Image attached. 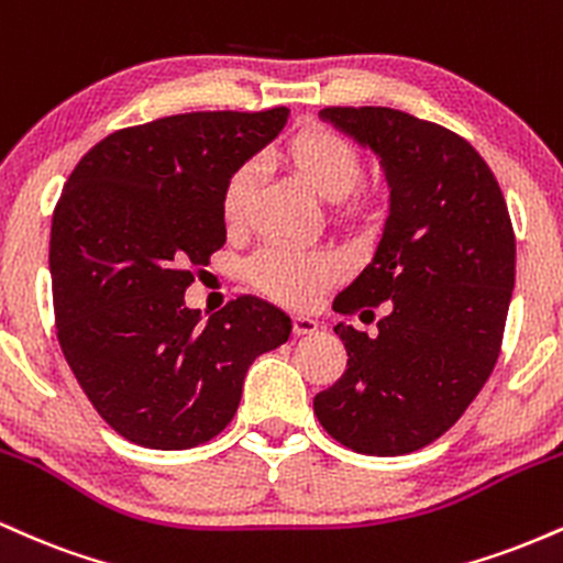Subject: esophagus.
Returning a JSON list of instances; mask_svg holds the SVG:
<instances>
[{
    "mask_svg": "<svg viewBox=\"0 0 563 563\" xmlns=\"http://www.w3.org/2000/svg\"><path fill=\"white\" fill-rule=\"evenodd\" d=\"M290 325H294L296 335H307V333L318 331L320 322L314 318H307V314H294V318H290Z\"/></svg>",
    "mask_w": 563,
    "mask_h": 563,
    "instance_id": "obj_1",
    "label": "esophagus"
}]
</instances>
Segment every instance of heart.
Returning a JSON list of instances; mask_svg holds the SVG:
<instances>
[{"label":"heart","instance_id":"b5f03b06","mask_svg":"<svg viewBox=\"0 0 563 563\" xmlns=\"http://www.w3.org/2000/svg\"><path fill=\"white\" fill-rule=\"evenodd\" d=\"M277 161L294 174L309 192L335 206L344 222H363L371 217L373 198L360 183L365 177V158L352 140L325 126H303L290 134L277 151ZM254 174L235 169L222 190V217L230 230L243 228L254 200ZM245 277L256 290L288 307H309L341 277V262L328 251H296L286 245H267L245 267Z\"/></svg>","mask_w":563,"mask_h":563}]
</instances>
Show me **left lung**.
Returning a JSON list of instances; mask_svg holds the SVG:
<instances>
[{
    "label": "left lung",
    "mask_w": 563,
    "mask_h": 563,
    "mask_svg": "<svg viewBox=\"0 0 563 563\" xmlns=\"http://www.w3.org/2000/svg\"><path fill=\"white\" fill-rule=\"evenodd\" d=\"M376 151L391 187L373 262L335 296L346 371L314 397L322 429L363 455H405L439 439L500 357L516 280V235L493 169L461 134L394 108H322Z\"/></svg>",
    "instance_id": "left-lung-1"
}]
</instances>
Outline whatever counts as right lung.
I'll list each match as a JSON object with an SVG mask.
<instances>
[{
	"label": "right lung",
	"mask_w": 563,
	"mask_h": 563,
	"mask_svg": "<svg viewBox=\"0 0 563 563\" xmlns=\"http://www.w3.org/2000/svg\"><path fill=\"white\" fill-rule=\"evenodd\" d=\"M288 108L198 111L108 134L70 172L53 214L57 341L100 418L129 442L187 450L241 405L249 365L290 318L238 296L203 322L192 267L228 241L230 174L286 126Z\"/></svg>",
	"instance_id": "1"
}]
</instances>
